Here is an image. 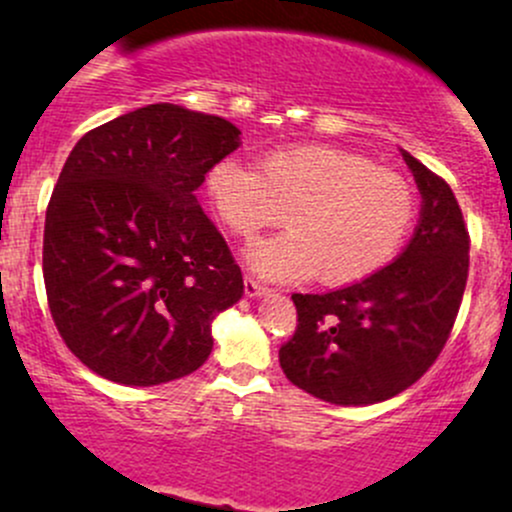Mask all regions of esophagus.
Instances as JSON below:
<instances>
[{"label":"esophagus","mask_w":512,"mask_h":512,"mask_svg":"<svg viewBox=\"0 0 512 512\" xmlns=\"http://www.w3.org/2000/svg\"><path fill=\"white\" fill-rule=\"evenodd\" d=\"M243 284H245V293H248L250 298H257V296H264V293H267L269 289L264 284H260V281L257 279H252V276H245L243 279Z\"/></svg>","instance_id":"obj_1"}]
</instances>
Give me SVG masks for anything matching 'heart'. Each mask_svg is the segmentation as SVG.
Here are the masks:
<instances>
[{
    "label": "heart",
    "instance_id": "heart-1",
    "mask_svg": "<svg viewBox=\"0 0 512 512\" xmlns=\"http://www.w3.org/2000/svg\"><path fill=\"white\" fill-rule=\"evenodd\" d=\"M207 197L233 236L250 238L281 221L289 231L262 240L248 262L269 279L351 286L402 252L416 219V195L402 175L325 144L264 151L257 168L219 158Z\"/></svg>",
    "mask_w": 512,
    "mask_h": 512
}]
</instances>
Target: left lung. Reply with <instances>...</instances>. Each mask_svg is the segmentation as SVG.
Segmentation results:
<instances>
[{
  "label": "left lung",
  "mask_w": 512,
  "mask_h": 512,
  "mask_svg": "<svg viewBox=\"0 0 512 512\" xmlns=\"http://www.w3.org/2000/svg\"><path fill=\"white\" fill-rule=\"evenodd\" d=\"M424 207L407 250L366 281L293 293L298 325L279 349L286 378L358 407L407 390L448 342L469 274V231L450 185L404 151Z\"/></svg>",
  "instance_id": "left-lung-1"
}]
</instances>
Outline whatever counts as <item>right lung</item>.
I'll list each match as a JSON object with an SVG mask.
<instances>
[{
	"instance_id": "1",
	"label": "right lung",
	"mask_w": 512,
	"mask_h": 512,
	"mask_svg": "<svg viewBox=\"0 0 512 512\" xmlns=\"http://www.w3.org/2000/svg\"><path fill=\"white\" fill-rule=\"evenodd\" d=\"M238 127L156 103L76 142L45 211L50 315L84 366L122 385L190 375L243 274L195 192Z\"/></svg>"
}]
</instances>
